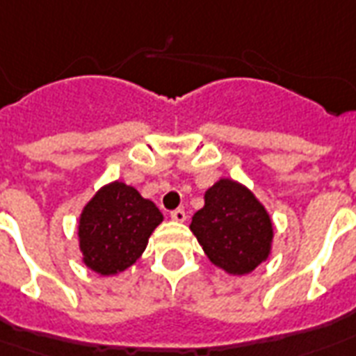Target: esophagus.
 I'll return each instance as SVG.
<instances>
[{
    "label": "esophagus",
    "instance_id": "34e87169",
    "mask_svg": "<svg viewBox=\"0 0 356 356\" xmlns=\"http://www.w3.org/2000/svg\"><path fill=\"white\" fill-rule=\"evenodd\" d=\"M186 211H184V209L181 208H178V209H172V211H170V219H172V221H176V222H184L186 221Z\"/></svg>",
    "mask_w": 356,
    "mask_h": 356
}]
</instances>
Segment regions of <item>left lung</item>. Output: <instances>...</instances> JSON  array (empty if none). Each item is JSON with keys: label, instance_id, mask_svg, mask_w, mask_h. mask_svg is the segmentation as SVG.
Segmentation results:
<instances>
[{"label": "left lung", "instance_id": "1", "mask_svg": "<svg viewBox=\"0 0 356 356\" xmlns=\"http://www.w3.org/2000/svg\"><path fill=\"white\" fill-rule=\"evenodd\" d=\"M191 230L204 252L230 275H245L269 256L273 225L252 193L234 180H219L204 195Z\"/></svg>", "mask_w": 356, "mask_h": 356}]
</instances>
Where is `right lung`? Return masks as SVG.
<instances>
[{
	"instance_id": "right-lung-1",
	"label": "right lung",
	"mask_w": 356,
	"mask_h": 356,
	"mask_svg": "<svg viewBox=\"0 0 356 356\" xmlns=\"http://www.w3.org/2000/svg\"><path fill=\"white\" fill-rule=\"evenodd\" d=\"M161 221L156 204L134 187L122 181L102 187L79 217L83 261L100 275L128 269L147 249L150 234Z\"/></svg>"
}]
</instances>
